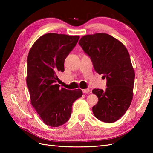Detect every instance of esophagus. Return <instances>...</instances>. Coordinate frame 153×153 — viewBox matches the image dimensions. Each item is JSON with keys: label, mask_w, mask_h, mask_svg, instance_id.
<instances>
[{"label": "esophagus", "mask_w": 153, "mask_h": 153, "mask_svg": "<svg viewBox=\"0 0 153 153\" xmlns=\"http://www.w3.org/2000/svg\"><path fill=\"white\" fill-rule=\"evenodd\" d=\"M82 91L83 93H87L90 92V90L89 89H83Z\"/></svg>", "instance_id": "34e87169"}]
</instances>
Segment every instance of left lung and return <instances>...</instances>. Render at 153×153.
<instances>
[{
	"label": "left lung",
	"instance_id": "left-lung-1",
	"mask_svg": "<svg viewBox=\"0 0 153 153\" xmlns=\"http://www.w3.org/2000/svg\"><path fill=\"white\" fill-rule=\"evenodd\" d=\"M79 45L107 81L106 91H92L99 99L92 108L94 115L102 122H114L128 110L134 95L135 71L128 51L122 42L102 33L84 35Z\"/></svg>",
	"mask_w": 153,
	"mask_h": 153
}]
</instances>
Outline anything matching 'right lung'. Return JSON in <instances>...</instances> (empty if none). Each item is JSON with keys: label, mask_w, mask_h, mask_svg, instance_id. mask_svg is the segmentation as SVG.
Listing matches in <instances>:
<instances>
[{"label": "right lung", "mask_w": 153, "mask_h": 153, "mask_svg": "<svg viewBox=\"0 0 153 153\" xmlns=\"http://www.w3.org/2000/svg\"><path fill=\"white\" fill-rule=\"evenodd\" d=\"M79 38V35L47 33L35 42L29 52L26 83L31 104L47 126L58 127L66 123L74 102L83 95L80 89H60L56 84V74L64 71V60Z\"/></svg>", "instance_id": "1"}]
</instances>
